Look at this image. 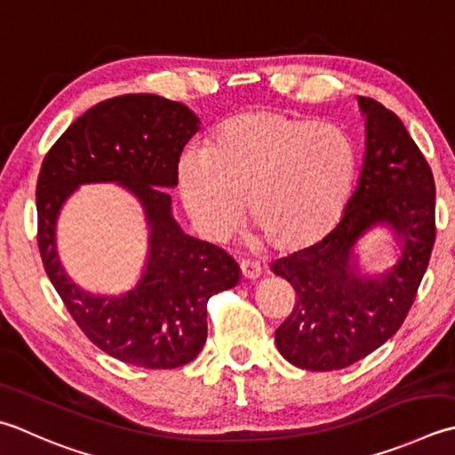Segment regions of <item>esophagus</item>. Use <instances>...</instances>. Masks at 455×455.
Instances as JSON below:
<instances>
[{
  "label": "esophagus",
  "mask_w": 455,
  "mask_h": 455,
  "mask_svg": "<svg viewBox=\"0 0 455 455\" xmlns=\"http://www.w3.org/2000/svg\"><path fill=\"white\" fill-rule=\"evenodd\" d=\"M238 268H240V275H243L244 280H256L258 275L262 274L260 264H256L254 260H243Z\"/></svg>",
  "instance_id": "34e87169"
}]
</instances>
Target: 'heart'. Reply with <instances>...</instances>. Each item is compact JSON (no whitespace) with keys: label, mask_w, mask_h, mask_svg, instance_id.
Wrapping results in <instances>:
<instances>
[{"label":"heart","mask_w":455,"mask_h":455,"mask_svg":"<svg viewBox=\"0 0 455 455\" xmlns=\"http://www.w3.org/2000/svg\"><path fill=\"white\" fill-rule=\"evenodd\" d=\"M355 149L339 128L282 110H248L220 124L204 151L180 162L187 212L204 236L220 240L246 225L272 252L319 243L349 201Z\"/></svg>","instance_id":"heart-1"}]
</instances>
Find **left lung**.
Segmentation results:
<instances>
[{"label":"left lung","mask_w":455,"mask_h":455,"mask_svg":"<svg viewBox=\"0 0 455 455\" xmlns=\"http://www.w3.org/2000/svg\"><path fill=\"white\" fill-rule=\"evenodd\" d=\"M367 151L341 220L314 246L280 258L272 272L296 290L275 329L282 357L306 371H339L393 337L412 307L435 240V183L420 148L387 106L359 96ZM388 224L403 240L393 271L364 279L350 264L356 240Z\"/></svg>","instance_id":"obj_1"}]
</instances>
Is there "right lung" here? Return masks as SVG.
<instances>
[{
	"instance_id": "add662e5",
	"label": "right lung",
	"mask_w": 455,
	"mask_h": 455,
	"mask_svg": "<svg viewBox=\"0 0 455 455\" xmlns=\"http://www.w3.org/2000/svg\"><path fill=\"white\" fill-rule=\"evenodd\" d=\"M199 130L187 106L124 94L92 106L52 144L37 180V244L49 280L98 349L144 369H177L207 341V301L235 288L238 266L219 246L183 235L162 187L180 181L181 151ZM118 180L145 204L150 256L139 286L120 299L76 289L58 262L54 225L78 184Z\"/></svg>"
}]
</instances>
